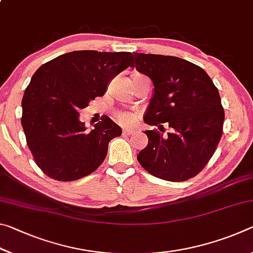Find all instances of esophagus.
<instances>
[{
	"instance_id": "1",
	"label": "esophagus",
	"mask_w": 253,
	"mask_h": 253,
	"mask_svg": "<svg viewBox=\"0 0 253 253\" xmlns=\"http://www.w3.org/2000/svg\"><path fill=\"white\" fill-rule=\"evenodd\" d=\"M123 134L126 135V136H130V135H135L136 131L132 130V129H124Z\"/></svg>"
}]
</instances>
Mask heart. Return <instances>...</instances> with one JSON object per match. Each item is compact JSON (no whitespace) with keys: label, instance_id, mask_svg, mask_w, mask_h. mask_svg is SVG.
<instances>
[{"label":"heart","instance_id":"obj_1","mask_svg":"<svg viewBox=\"0 0 253 253\" xmlns=\"http://www.w3.org/2000/svg\"><path fill=\"white\" fill-rule=\"evenodd\" d=\"M116 118L122 125L131 126L134 125L137 119H138V115L131 113V111H119V113H117Z\"/></svg>","mask_w":253,"mask_h":253}]
</instances>
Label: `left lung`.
Masks as SVG:
<instances>
[{
	"label": "left lung",
	"instance_id": "obj_1",
	"mask_svg": "<svg viewBox=\"0 0 253 253\" xmlns=\"http://www.w3.org/2000/svg\"><path fill=\"white\" fill-rule=\"evenodd\" d=\"M132 67L152 79L154 96L144 121L151 126L168 123L163 137L156 128L146 130L148 145L139 164L153 176L170 182L198 175L220 143L224 110L219 90L202 68L172 55L134 53Z\"/></svg>",
	"mask_w": 253,
	"mask_h": 253
}]
</instances>
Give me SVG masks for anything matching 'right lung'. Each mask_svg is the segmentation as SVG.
Masks as SVG:
<instances>
[{
	"label": "right lung",
	"mask_w": 253,
	"mask_h": 253,
	"mask_svg": "<svg viewBox=\"0 0 253 253\" xmlns=\"http://www.w3.org/2000/svg\"><path fill=\"white\" fill-rule=\"evenodd\" d=\"M130 52L72 51L42 65L22 99V124L33 160L49 177L76 181L99 168L108 144L122 135L109 117L90 131L79 110L105 95L109 81L132 66Z\"/></svg>",
	"instance_id": "right-lung-1"
}]
</instances>
